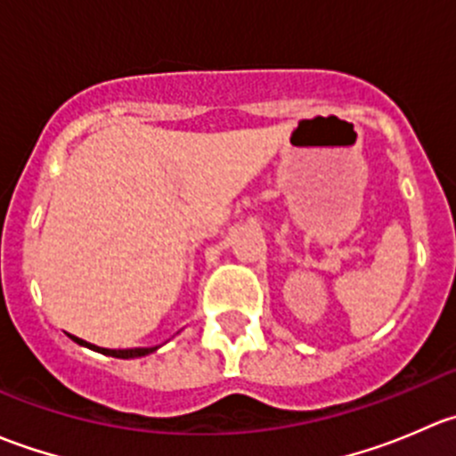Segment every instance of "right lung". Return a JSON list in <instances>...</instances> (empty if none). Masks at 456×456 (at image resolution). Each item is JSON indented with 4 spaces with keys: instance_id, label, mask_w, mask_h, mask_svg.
<instances>
[{
    "instance_id": "right-lung-1",
    "label": "right lung",
    "mask_w": 456,
    "mask_h": 456,
    "mask_svg": "<svg viewBox=\"0 0 456 456\" xmlns=\"http://www.w3.org/2000/svg\"><path fill=\"white\" fill-rule=\"evenodd\" d=\"M72 339H75L77 344H79V346H86V348H90V351H96V353H101V355H108V357H118V360H134V357H145V355H150V353H154L156 348L159 346H151V348H101V346H94V344H87L86 339H79V338H75V335H70Z\"/></svg>"
}]
</instances>
